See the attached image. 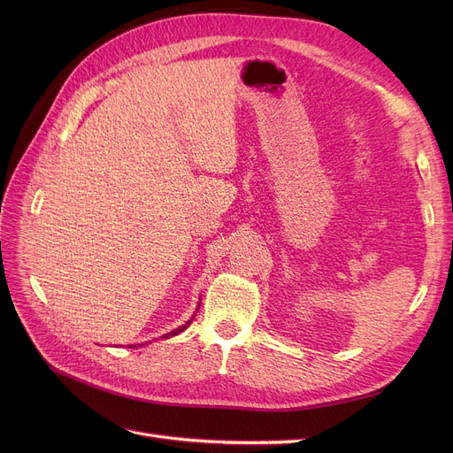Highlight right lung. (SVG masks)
Wrapping results in <instances>:
<instances>
[{
	"label": "right lung",
	"mask_w": 453,
	"mask_h": 453,
	"mask_svg": "<svg viewBox=\"0 0 453 453\" xmlns=\"http://www.w3.org/2000/svg\"><path fill=\"white\" fill-rule=\"evenodd\" d=\"M198 306H200V304H198ZM193 319H195V316H193V318H190V319H188V321H187V323H185V325H181V326H178V328H174V330H173V332H169V334H165V336H163V338H165V340H166V338H173V336H176V334H180V332H183V330H185V328H187V326H188V325H190V323H193Z\"/></svg>",
	"instance_id": "obj_1"
}]
</instances>
